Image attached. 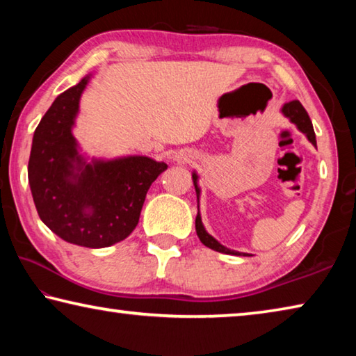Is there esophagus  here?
Returning a JSON list of instances; mask_svg holds the SVG:
<instances>
[{"label": "esophagus", "instance_id": "esophagus-1", "mask_svg": "<svg viewBox=\"0 0 356 356\" xmlns=\"http://www.w3.org/2000/svg\"><path fill=\"white\" fill-rule=\"evenodd\" d=\"M174 161H177V163H188V161L193 160V154L190 152V150H179V152H176L172 155Z\"/></svg>", "mask_w": 356, "mask_h": 356}]
</instances>
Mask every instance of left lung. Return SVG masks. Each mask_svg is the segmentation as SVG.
<instances>
[{"mask_svg":"<svg viewBox=\"0 0 356 356\" xmlns=\"http://www.w3.org/2000/svg\"><path fill=\"white\" fill-rule=\"evenodd\" d=\"M281 114L284 118H287L291 122L297 127L301 134H305V136L308 138V141L312 144V146L317 147V141H316V134H314V129H312V122L308 116V113L303 108V105L300 104L298 100H293V102H289L284 106L281 108ZM191 177H193V184H195V190H196V197H197V215H196V234L197 237H200L201 242L209 246L210 250L213 251H218L222 252V254H232V256H246V252H240L236 250H229L226 248L225 245H221L218 240L215 237L210 236V234L206 231V227L202 225V220H201V213H200V197H201V186H200V174L196 171L191 172Z\"/></svg>","mask_w":356,"mask_h":356,"instance_id":"8db88e82","label":"left lung"}]
</instances>
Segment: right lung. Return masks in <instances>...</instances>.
I'll return each instance as SVG.
<instances>
[{"mask_svg":"<svg viewBox=\"0 0 356 356\" xmlns=\"http://www.w3.org/2000/svg\"><path fill=\"white\" fill-rule=\"evenodd\" d=\"M92 74L59 94L33 136L28 180L44 225L69 243L106 248L140 221L147 190L165 161L146 155L95 159L84 154L74 127Z\"/></svg>","mask_w":356,"mask_h":356,"instance_id":"add662e5","label":"right lung"}]
</instances>
